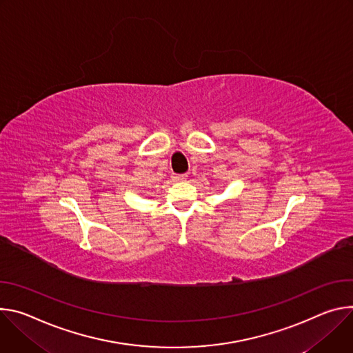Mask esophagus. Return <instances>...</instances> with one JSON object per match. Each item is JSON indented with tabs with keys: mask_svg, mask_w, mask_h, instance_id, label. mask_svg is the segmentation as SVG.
I'll list each match as a JSON object with an SVG mask.
<instances>
[{
	"mask_svg": "<svg viewBox=\"0 0 353 353\" xmlns=\"http://www.w3.org/2000/svg\"><path fill=\"white\" fill-rule=\"evenodd\" d=\"M186 178H188L186 174H174V175H172V179H174V181H185Z\"/></svg>",
	"mask_w": 353,
	"mask_h": 353,
	"instance_id": "obj_1",
	"label": "esophagus"
}]
</instances>
